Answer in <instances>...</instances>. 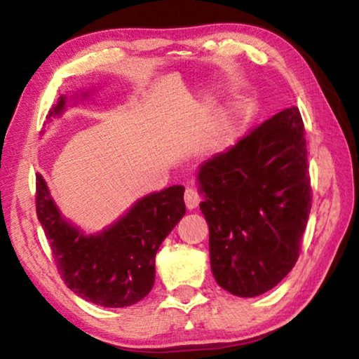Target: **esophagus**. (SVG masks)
I'll list each match as a JSON object with an SVG mask.
<instances>
[{
	"label": "esophagus",
	"mask_w": 359,
	"mask_h": 359,
	"mask_svg": "<svg viewBox=\"0 0 359 359\" xmlns=\"http://www.w3.org/2000/svg\"><path fill=\"white\" fill-rule=\"evenodd\" d=\"M184 199H185V204L188 209H194L196 205L201 203V194H199V191L196 190V188L193 187H188L185 190V194H184Z\"/></svg>",
	"instance_id": "obj_1"
}]
</instances>
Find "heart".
I'll return each mask as SVG.
<instances>
[{"label":"heart","mask_w":359,"mask_h":359,"mask_svg":"<svg viewBox=\"0 0 359 359\" xmlns=\"http://www.w3.org/2000/svg\"><path fill=\"white\" fill-rule=\"evenodd\" d=\"M234 133V120L233 118H228L223 121V125L218 128L214 135H212L210 141H209V147L212 150H217V149H222L223 145H226L228 141L233 136Z\"/></svg>","instance_id":"obj_1"}]
</instances>
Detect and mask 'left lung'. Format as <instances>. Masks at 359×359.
<instances>
[{"label":"left lung","mask_w":359,"mask_h":359,"mask_svg":"<svg viewBox=\"0 0 359 359\" xmlns=\"http://www.w3.org/2000/svg\"><path fill=\"white\" fill-rule=\"evenodd\" d=\"M210 269L231 294H263L293 269L312 208L306 133L297 107L263 121L198 174Z\"/></svg>","instance_id":"8db88e82"}]
</instances>
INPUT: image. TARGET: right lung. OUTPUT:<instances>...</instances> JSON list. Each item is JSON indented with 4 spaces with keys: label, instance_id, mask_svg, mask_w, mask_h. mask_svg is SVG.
Returning <instances> with one entry per match:
<instances>
[{
    "label": "right lung",
    "instance_id": "right-lung-1",
    "mask_svg": "<svg viewBox=\"0 0 359 359\" xmlns=\"http://www.w3.org/2000/svg\"><path fill=\"white\" fill-rule=\"evenodd\" d=\"M60 96L48 117L65 109ZM185 188L151 193L96 236H83L62 218L44 179L36 175V214L66 287L101 307H128L150 293L158 247L185 215Z\"/></svg>",
    "mask_w": 359,
    "mask_h": 359
}]
</instances>
